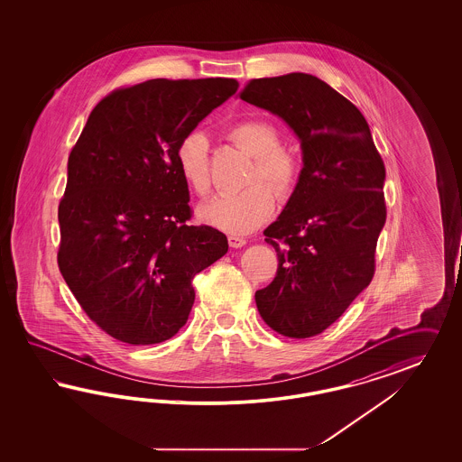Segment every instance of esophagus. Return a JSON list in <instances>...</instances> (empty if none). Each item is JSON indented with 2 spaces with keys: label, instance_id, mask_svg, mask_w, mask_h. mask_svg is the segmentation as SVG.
Returning <instances> with one entry per match:
<instances>
[{
  "label": "esophagus",
  "instance_id": "1",
  "mask_svg": "<svg viewBox=\"0 0 462 462\" xmlns=\"http://www.w3.org/2000/svg\"><path fill=\"white\" fill-rule=\"evenodd\" d=\"M228 244H230V247L238 249V247H244V245L247 244V240L244 237H237V236H230V237H228Z\"/></svg>",
  "mask_w": 462,
  "mask_h": 462
}]
</instances>
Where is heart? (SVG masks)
I'll list each match as a JSON object with an SVG mask.
<instances>
[{"label":"heart","instance_id":"b5f03b06","mask_svg":"<svg viewBox=\"0 0 462 462\" xmlns=\"http://www.w3.org/2000/svg\"><path fill=\"white\" fill-rule=\"evenodd\" d=\"M230 140L255 157L245 189L213 198L199 207V220L232 236H242L264 224L276 208V192L290 198L301 178V161L296 151L280 143L278 126L266 118H245L230 126ZM176 168L182 181L196 195L205 198L211 191L210 143L205 134L193 130L182 135L176 145ZM271 181L273 189L265 181Z\"/></svg>","mask_w":462,"mask_h":462}]
</instances>
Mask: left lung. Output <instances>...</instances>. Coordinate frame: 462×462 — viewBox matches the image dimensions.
<instances>
[{"mask_svg":"<svg viewBox=\"0 0 462 462\" xmlns=\"http://www.w3.org/2000/svg\"><path fill=\"white\" fill-rule=\"evenodd\" d=\"M238 97L281 116L303 152L298 188L264 230L278 271L255 291V305L281 336H319L374 276L384 162L363 113L311 74L252 79Z\"/></svg>","mask_w":462,"mask_h":462,"instance_id":"8db88e82","label":"left lung"}]
</instances>
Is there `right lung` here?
I'll return each instance as SVG.
<instances>
[{
	"mask_svg": "<svg viewBox=\"0 0 462 462\" xmlns=\"http://www.w3.org/2000/svg\"><path fill=\"white\" fill-rule=\"evenodd\" d=\"M237 88L207 78L115 89L70 151L57 264L86 315L120 342L176 336L195 303L191 281L228 251L217 228L188 225L174 152Z\"/></svg>",
	"mask_w": 462,
	"mask_h": 462,
	"instance_id": "1",
	"label": "right lung"
}]
</instances>
